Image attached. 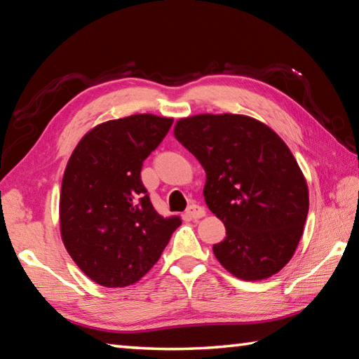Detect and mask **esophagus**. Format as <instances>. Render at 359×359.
Masks as SVG:
<instances>
[{"mask_svg":"<svg viewBox=\"0 0 359 359\" xmlns=\"http://www.w3.org/2000/svg\"><path fill=\"white\" fill-rule=\"evenodd\" d=\"M205 215H207V211H205V208L197 203H191L187 210V216H189L191 219H202Z\"/></svg>","mask_w":359,"mask_h":359,"instance_id":"esophagus-1","label":"esophagus"}]
</instances>
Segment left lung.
Returning a JSON list of instances; mask_svg holds the SVG:
<instances>
[{"instance_id": "obj_1", "label": "left lung", "mask_w": 359, "mask_h": 359, "mask_svg": "<svg viewBox=\"0 0 359 359\" xmlns=\"http://www.w3.org/2000/svg\"><path fill=\"white\" fill-rule=\"evenodd\" d=\"M174 135L207 174L205 202L226 230L212 245L220 265L243 280L284 269L309 212L307 182L285 142L262 121L239 114L180 118Z\"/></svg>"}]
</instances>
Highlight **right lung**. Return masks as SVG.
I'll list each match as a JSON object with an SVG mask.
<instances>
[{"mask_svg":"<svg viewBox=\"0 0 359 359\" xmlns=\"http://www.w3.org/2000/svg\"><path fill=\"white\" fill-rule=\"evenodd\" d=\"M172 118L134 114L83 137L66 165L60 231L79 269L108 288L140 280L182 220L154 210L143 187V160L170 131Z\"/></svg>","mask_w":359,"mask_h":359,"instance_id":"add662e5","label":"right lung"}]
</instances>
